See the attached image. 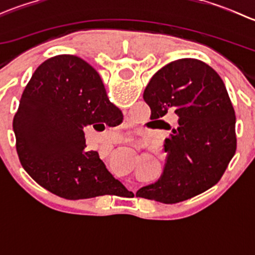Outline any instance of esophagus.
Segmentation results:
<instances>
[{
    "instance_id": "1",
    "label": "esophagus",
    "mask_w": 255,
    "mask_h": 255,
    "mask_svg": "<svg viewBox=\"0 0 255 255\" xmlns=\"http://www.w3.org/2000/svg\"><path fill=\"white\" fill-rule=\"evenodd\" d=\"M126 142H130V139H128V140H126Z\"/></svg>"
}]
</instances>
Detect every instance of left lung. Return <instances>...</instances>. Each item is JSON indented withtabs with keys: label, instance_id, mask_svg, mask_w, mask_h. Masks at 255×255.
<instances>
[{
	"label": "left lung",
	"instance_id": "8db88e82",
	"mask_svg": "<svg viewBox=\"0 0 255 255\" xmlns=\"http://www.w3.org/2000/svg\"><path fill=\"white\" fill-rule=\"evenodd\" d=\"M143 99L150 120L171 132L160 179L137 196L176 204L217 184L237 148L235 110L220 75L204 61L179 59L154 74ZM168 112L179 117L175 128L160 120Z\"/></svg>",
	"mask_w": 255,
	"mask_h": 255
}]
</instances>
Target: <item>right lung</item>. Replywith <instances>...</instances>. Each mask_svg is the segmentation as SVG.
Returning a JSON list of instances; mask_svg holds the SVG:
<instances>
[{"instance_id": "right-lung-1", "label": "right lung", "mask_w": 255, "mask_h": 255, "mask_svg": "<svg viewBox=\"0 0 255 255\" xmlns=\"http://www.w3.org/2000/svg\"><path fill=\"white\" fill-rule=\"evenodd\" d=\"M121 115L86 61L75 55L48 59L25 86L13 118L20 164L40 186L64 199L115 194L125 186L97 151L85 150L84 127Z\"/></svg>"}]
</instances>
